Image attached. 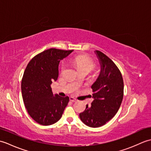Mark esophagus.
Masks as SVG:
<instances>
[{
    "mask_svg": "<svg viewBox=\"0 0 151 151\" xmlns=\"http://www.w3.org/2000/svg\"><path fill=\"white\" fill-rule=\"evenodd\" d=\"M69 100H70V101H71V102H73L76 101V99H75L74 97H69Z\"/></svg>",
    "mask_w": 151,
    "mask_h": 151,
    "instance_id": "34e87169",
    "label": "esophagus"
}]
</instances>
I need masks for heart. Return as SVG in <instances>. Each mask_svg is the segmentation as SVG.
I'll list each match as a JSON object with an SVG mask.
<instances>
[{
	"instance_id": "obj_1",
	"label": "heart",
	"mask_w": 151,
	"mask_h": 151,
	"mask_svg": "<svg viewBox=\"0 0 151 151\" xmlns=\"http://www.w3.org/2000/svg\"><path fill=\"white\" fill-rule=\"evenodd\" d=\"M73 63L77 67L80 72L83 70H88L90 72L95 68V63L90 58L86 55H78L74 57L72 59ZM65 62H62L61 64V70L64 72L66 69Z\"/></svg>"
}]
</instances>
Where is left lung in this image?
<instances>
[{"label":"left lung","mask_w":151,"mask_h":151,"mask_svg":"<svg viewBox=\"0 0 151 151\" xmlns=\"http://www.w3.org/2000/svg\"><path fill=\"white\" fill-rule=\"evenodd\" d=\"M101 65V71L92 84L91 106L86 105L79 115L86 125L97 128L107 123L117 114L123 98L124 84L121 73L111 59L101 51L95 50Z\"/></svg>","instance_id":"8db88e82"}]
</instances>
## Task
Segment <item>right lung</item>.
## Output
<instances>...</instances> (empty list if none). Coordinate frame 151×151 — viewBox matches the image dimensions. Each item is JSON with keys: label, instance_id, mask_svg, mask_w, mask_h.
Segmentation results:
<instances>
[{"label": "right lung", "instance_id": "obj_1", "mask_svg": "<svg viewBox=\"0 0 151 151\" xmlns=\"http://www.w3.org/2000/svg\"><path fill=\"white\" fill-rule=\"evenodd\" d=\"M73 50L50 49L33 58L24 70L21 91L25 107L33 119L48 126L58 121L68 104L69 97L54 95L51 84L58 77L60 60Z\"/></svg>", "mask_w": 151, "mask_h": 151}]
</instances>
